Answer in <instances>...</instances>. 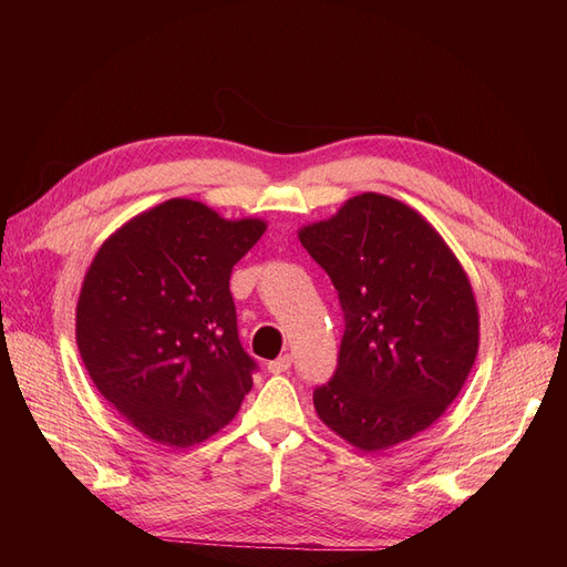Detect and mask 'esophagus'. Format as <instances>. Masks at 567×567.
<instances>
[{
	"label": "esophagus",
	"instance_id": "1",
	"mask_svg": "<svg viewBox=\"0 0 567 567\" xmlns=\"http://www.w3.org/2000/svg\"><path fill=\"white\" fill-rule=\"evenodd\" d=\"M290 364H293V357H290V354H281V357H277V359H271V362L267 364V371H269V373H284V371L290 369Z\"/></svg>",
	"mask_w": 567,
	"mask_h": 567
}]
</instances>
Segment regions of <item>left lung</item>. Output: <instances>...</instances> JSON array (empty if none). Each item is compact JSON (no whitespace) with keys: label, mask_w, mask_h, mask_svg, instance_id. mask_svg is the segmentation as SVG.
I'll use <instances>...</instances> for the list:
<instances>
[{"label":"left lung","mask_w":567,"mask_h":567,"mask_svg":"<svg viewBox=\"0 0 567 567\" xmlns=\"http://www.w3.org/2000/svg\"><path fill=\"white\" fill-rule=\"evenodd\" d=\"M338 290L346 331L315 409L364 452L388 450L437 421L477 354V305L466 271L409 205L362 194L300 229Z\"/></svg>","instance_id":"obj_1"}]
</instances>
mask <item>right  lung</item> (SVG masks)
<instances>
[{
	"instance_id": "add662e5",
	"label": "right lung",
	"mask_w": 567,
	"mask_h": 567,
	"mask_svg": "<svg viewBox=\"0 0 567 567\" xmlns=\"http://www.w3.org/2000/svg\"><path fill=\"white\" fill-rule=\"evenodd\" d=\"M262 219H221L188 198L134 217L99 248L78 300V348L99 392L136 431L192 447L225 427L252 388L238 340L234 265Z\"/></svg>"
}]
</instances>
